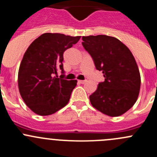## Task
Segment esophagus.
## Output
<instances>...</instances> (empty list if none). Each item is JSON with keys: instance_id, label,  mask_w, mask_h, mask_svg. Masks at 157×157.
<instances>
[{"instance_id": "esophagus-1", "label": "esophagus", "mask_w": 157, "mask_h": 157, "mask_svg": "<svg viewBox=\"0 0 157 157\" xmlns=\"http://www.w3.org/2000/svg\"><path fill=\"white\" fill-rule=\"evenodd\" d=\"M86 81H87V80H78L79 83H82V84H83V83H85Z\"/></svg>"}]
</instances>
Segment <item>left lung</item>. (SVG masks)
Listing matches in <instances>:
<instances>
[{
    "instance_id": "8db88e82",
    "label": "left lung",
    "mask_w": 157,
    "mask_h": 157,
    "mask_svg": "<svg viewBox=\"0 0 157 157\" xmlns=\"http://www.w3.org/2000/svg\"><path fill=\"white\" fill-rule=\"evenodd\" d=\"M85 50L105 80L90 96L92 105L111 117L123 115L137 101L140 75L129 48L118 39L105 35L83 36Z\"/></svg>"
}]
</instances>
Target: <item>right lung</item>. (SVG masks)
Wrapping results in <instances>:
<instances>
[{"mask_svg":"<svg viewBox=\"0 0 157 157\" xmlns=\"http://www.w3.org/2000/svg\"><path fill=\"white\" fill-rule=\"evenodd\" d=\"M80 36L44 33L35 39L25 52L18 72L21 97L29 108L39 115H49L65 106L77 80L55 77L64 74L63 54L77 43Z\"/></svg>","mask_w":157,"mask_h":157,"instance_id":"obj_1","label":"right lung"}]
</instances>
